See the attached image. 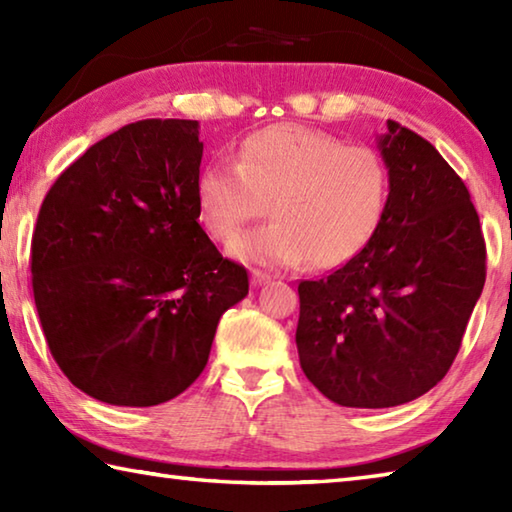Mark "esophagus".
Here are the masks:
<instances>
[{"label":"esophagus","mask_w":512,"mask_h":512,"mask_svg":"<svg viewBox=\"0 0 512 512\" xmlns=\"http://www.w3.org/2000/svg\"><path fill=\"white\" fill-rule=\"evenodd\" d=\"M268 280H271V275H268V273H264V271H257V268H253V271H250V282H253L255 287H257V284H264V282H268Z\"/></svg>","instance_id":"1"}]
</instances>
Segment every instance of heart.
<instances>
[{
    "mask_svg": "<svg viewBox=\"0 0 512 512\" xmlns=\"http://www.w3.org/2000/svg\"><path fill=\"white\" fill-rule=\"evenodd\" d=\"M388 194L391 169L377 149L300 124L250 133L235 164H207L196 180L203 228L223 244L268 201L271 221L237 239L230 255L280 268L348 262L375 235Z\"/></svg>",
    "mask_w": 512,
    "mask_h": 512,
    "instance_id": "obj_1",
    "label": "heart"
}]
</instances>
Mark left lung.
<instances>
[{"label":"left lung","mask_w":512,"mask_h":512,"mask_svg":"<svg viewBox=\"0 0 512 512\" xmlns=\"http://www.w3.org/2000/svg\"><path fill=\"white\" fill-rule=\"evenodd\" d=\"M391 194L375 235L339 271L298 284L296 345L327 400L388 409L447 375L485 284L470 192L443 155L386 121Z\"/></svg>","instance_id":"8db88e82"}]
</instances>
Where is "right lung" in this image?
Here are the masks:
<instances>
[{
    "instance_id": "right-lung-1",
    "label": "right lung",
    "mask_w": 512,
    "mask_h": 512,
    "mask_svg": "<svg viewBox=\"0 0 512 512\" xmlns=\"http://www.w3.org/2000/svg\"><path fill=\"white\" fill-rule=\"evenodd\" d=\"M194 119L119 128L69 164L31 239L33 298L51 357L83 393L155 406L201 375L248 273L198 223Z\"/></svg>"
}]
</instances>
